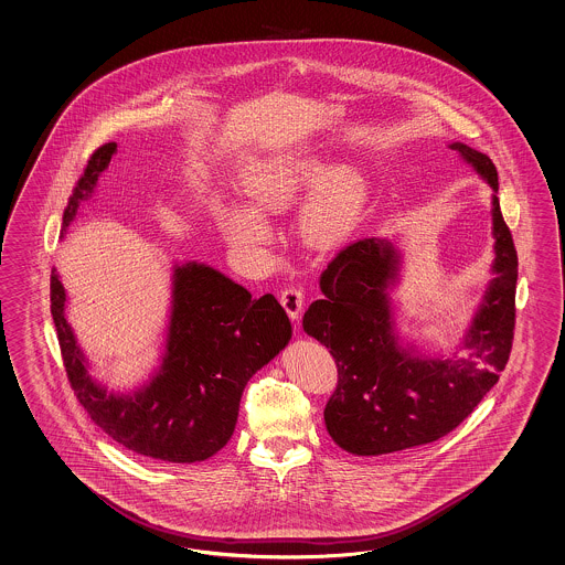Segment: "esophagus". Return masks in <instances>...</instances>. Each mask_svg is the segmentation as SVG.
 <instances>
[{"instance_id": "obj_1", "label": "esophagus", "mask_w": 565, "mask_h": 565, "mask_svg": "<svg viewBox=\"0 0 565 565\" xmlns=\"http://www.w3.org/2000/svg\"><path fill=\"white\" fill-rule=\"evenodd\" d=\"M279 302L286 308L288 317L291 320H298L302 315L303 308V291L300 288H286L279 296Z\"/></svg>"}]
</instances>
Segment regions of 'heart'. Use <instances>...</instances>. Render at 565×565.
I'll return each mask as SVG.
<instances>
[{"instance_id":"heart-1","label":"heart","mask_w":565,"mask_h":565,"mask_svg":"<svg viewBox=\"0 0 565 565\" xmlns=\"http://www.w3.org/2000/svg\"><path fill=\"white\" fill-rule=\"evenodd\" d=\"M363 167L329 163L317 152L291 145L257 157L241 175V188L255 203L234 202L216 210V226L233 247L257 248L269 241L271 224L263 210L294 206L310 191L300 224L318 245H334L353 228L367 195Z\"/></svg>"}]
</instances>
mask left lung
<instances>
[{
  "mask_svg": "<svg viewBox=\"0 0 565 565\" xmlns=\"http://www.w3.org/2000/svg\"><path fill=\"white\" fill-rule=\"evenodd\" d=\"M457 152L492 188L490 265L482 300L468 329L443 351L406 341L396 329L402 250L396 238L372 236L344 247L320 274L324 298L310 303L303 332L331 349L339 384L324 408L332 440L361 457L396 454L451 433L473 413L509 361L514 331L516 248L500 212L490 157L463 142Z\"/></svg>",
  "mask_w": 565,
  "mask_h": 565,
  "instance_id": "8db88e82",
  "label": "left lung"
}]
</instances>
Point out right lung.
<instances>
[{"label": "right lung", "mask_w": 565, "mask_h": 565, "mask_svg": "<svg viewBox=\"0 0 565 565\" xmlns=\"http://www.w3.org/2000/svg\"><path fill=\"white\" fill-rule=\"evenodd\" d=\"M116 142L99 147L71 195L63 231L92 200ZM67 289L53 267L51 315L71 387L108 437L161 463H195L231 440L248 380L279 355L291 322L271 294L259 300L206 263L173 265L166 341L159 365L130 392H114L92 375L89 359L67 318Z\"/></svg>", "instance_id": "right-lung-1"}]
</instances>
